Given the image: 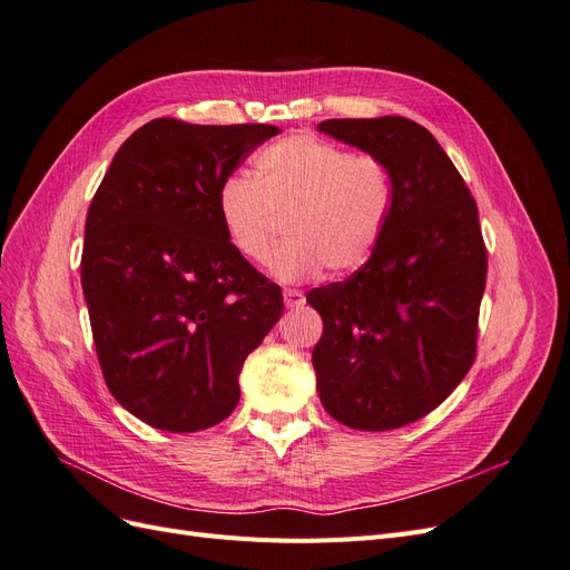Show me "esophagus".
Returning a JSON list of instances; mask_svg holds the SVG:
<instances>
[{"label": "esophagus", "mask_w": 570, "mask_h": 570, "mask_svg": "<svg viewBox=\"0 0 570 570\" xmlns=\"http://www.w3.org/2000/svg\"><path fill=\"white\" fill-rule=\"evenodd\" d=\"M283 299H285L287 308H297V306H302L306 302L304 292H299V289H285L283 292Z\"/></svg>", "instance_id": "1"}]
</instances>
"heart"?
Instances as JSON below:
<instances>
[{"mask_svg":"<svg viewBox=\"0 0 570 570\" xmlns=\"http://www.w3.org/2000/svg\"><path fill=\"white\" fill-rule=\"evenodd\" d=\"M392 202V170L377 154L292 135L256 154L252 178L223 180L216 209L230 247L256 266L271 258L275 218H287L289 243L273 256L271 273L281 283H302L325 268L347 275L364 266L387 228Z\"/></svg>","mask_w":570,"mask_h":570,"instance_id":"heart-1","label":"heart"}]
</instances>
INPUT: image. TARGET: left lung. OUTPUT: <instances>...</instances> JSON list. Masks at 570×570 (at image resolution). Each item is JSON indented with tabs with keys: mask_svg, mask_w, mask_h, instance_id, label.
Returning <instances> with one entry per match:
<instances>
[{
	"mask_svg": "<svg viewBox=\"0 0 570 570\" xmlns=\"http://www.w3.org/2000/svg\"><path fill=\"white\" fill-rule=\"evenodd\" d=\"M318 130L385 159L394 202L368 262L306 295L323 318L316 390L342 425L394 430L438 409L473 366L488 278L478 206L416 120L331 118Z\"/></svg>",
	"mask_w": 570,
	"mask_h": 570,
	"instance_id": "1",
	"label": "left lung"
}]
</instances>
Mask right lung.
I'll list each match as a JSON object with an SVG mask.
<instances>
[{"label":"right lung","mask_w":570,"mask_h":570,"mask_svg":"<svg viewBox=\"0 0 570 570\" xmlns=\"http://www.w3.org/2000/svg\"><path fill=\"white\" fill-rule=\"evenodd\" d=\"M275 126L154 118L120 145L85 220L95 350L116 402L168 433L228 419L239 371L283 314V292L239 256L216 195Z\"/></svg>","instance_id":"obj_1"}]
</instances>
